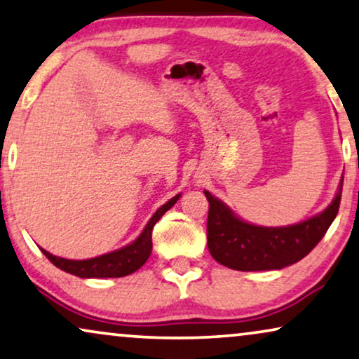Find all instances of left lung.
I'll return each mask as SVG.
<instances>
[{
    "label": "left lung",
    "mask_w": 359,
    "mask_h": 359,
    "mask_svg": "<svg viewBox=\"0 0 359 359\" xmlns=\"http://www.w3.org/2000/svg\"><path fill=\"white\" fill-rule=\"evenodd\" d=\"M343 178L323 212L286 227H262L237 217L222 201L204 191L209 201L208 248L215 262L237 271H269L297 263L320 242L337 217Z\"/></svg>",
    "instance_id": "left-lung-1"
}]
</instances>
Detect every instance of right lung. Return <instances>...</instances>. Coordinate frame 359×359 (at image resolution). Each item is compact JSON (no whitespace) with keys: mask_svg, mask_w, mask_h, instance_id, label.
<instances>
[{"mask_svg":"<svg viewBox=\"0 0 359 359\" xmlns=\"http://www.w3.org/2000/svg\"><path fill=\"white\" fill-rule=\"evenodd\" d=\"M181 194H176L171 198L168 203L161 205L156 212L151 215L149 224L142 230V233L137 237L134 242L126 245L116 252L101 255V257L90 258V259H67L55 257V255L48 253L47 250H42V253L55 264L57 268L63 269L65 273H70L73 276L78 278H122L127 274H132L137 271L144 263L149 259L151 253V230L154 225L158 222L161 215L166 210L173 208L176 201L180 199Z\"/></svg>","mask_w":359,"mask_h":359,"instance_id":"add662e5","label":"right lung"}]
</instances>
